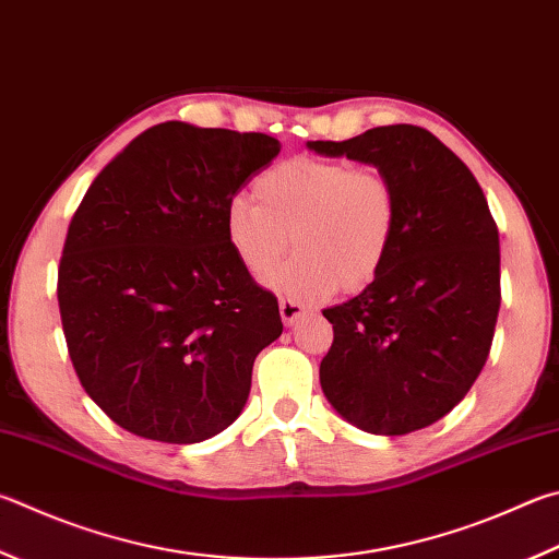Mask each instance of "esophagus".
<instances>
[{
  "label": "esophagus",
  "instance_id": "obj_1",
  "mask_svg": "<svg viewBox=\"0 0 559 559\" xmlns=\"http://www.w3.org/2000/svg\"><path fill=\"white\" fill-rule=\"evenodd\" d=\"M278 310H281V320L286 324H296L302 318V314L308 312V308L302 306V302L293 300V298H281Z\"/></svg>",
  "mask_w": 559,
  "mask_h": 559
}]
</instances>
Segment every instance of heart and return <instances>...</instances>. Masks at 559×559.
Masks as SVG:
<instances>
[{
  "instance_id": "b5f03b06",
  "label": "heart",
  "mask_w": 559,
  "mask_h": 559,
  "mask_svg": "<svg viewBox=\"0 0 559 559\" xmlns=\"http://www.w3.org/2000/svg\"><path fill=\"white\" fill-rule=\"evenodd\" d=\"M231 251L253 276L288 249L286 266L266 276L271 288L302 298L361 290L389 261L399 231V195L377 168L344 160L288 158L253 180V198L237 195L225 210Z\"/></svg>"
}]
</instances>
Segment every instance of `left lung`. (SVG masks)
Returning <instances> with one entry per match:
<instances>
[{
    "mask_svg": "<svg viewBox=\"0 0 559 559\" xmlns=\"http://www.w3.org/2000/svg\"><path fill=\"white\" fill-rule=\"evenodd\" d=\"M308 148L373 166L399 195L385 266L357 298L322 310L334 330L320 364L324 399L371 435L428 428L472 389L499 318V229L484 190L462 158L413 124Z\"/></svg>",
    "mask_w": 559,
    "mask_h": 559,
    "instance_id": "left-lung-1",
    "label": "left lung"
}]
</instances>
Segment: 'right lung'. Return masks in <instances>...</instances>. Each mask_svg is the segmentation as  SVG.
Listing matches in <instances>:
<instances>
[{"mask_svg": "<svg viewBox=\"0 0 559 559\" xmlns=\"http://www.w3.org/2000/svg\"><path fill=\"white\" fill-rule=\"evenodd\" d=\"M278 151L266 134L164 121L87 188L58 306L78 379L119 428L192 444L245 411L253 359L283 322L231 251L225 210Z\"/></svg>", "mask_w": 559, "mask_h": 559, "instance_id": "right-lung-1", "label": "right lung"}]
</instances>
